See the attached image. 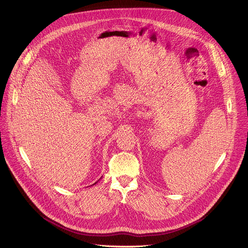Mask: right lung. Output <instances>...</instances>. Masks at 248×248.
Wrapping results in <instances>:
<instances>
[{"instance_id":"right-lung-1","label":"right lung","mask_w":248,"mask_h":248,"mask_svg":"<svg viewBox=\"0 0 248 248\" xmlns=\"http://www.w3.org/2000/svg\"><path fill=\"white\" fill-rule=\"evenodd\" d=\"M96 183H97V182H95V183H94V184H96ZM94 184H93V185H94ZM91 186H93V185H91Z\"/></svg>"}]
</instances>
